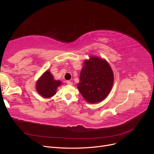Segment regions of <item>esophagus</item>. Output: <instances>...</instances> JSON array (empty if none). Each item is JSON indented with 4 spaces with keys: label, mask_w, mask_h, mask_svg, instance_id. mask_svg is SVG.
<instances>
[{
    "label": "esophagus",
    "mask_w": 154,
    "mask_h": 154,
    "mask_svg": "<svg viewBox=\"0 0 154 154\" xmlns=\"http://www.w3.org/2000/svg\"><path fill=\"white\" fill-rule=\"evenodd\" d=\"M67 84L69 85H72V82H70V81H67Z\"/></svg>",
    "instance_id": "obj_1"
}]
</instances>
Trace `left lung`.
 <instances>
[{"mask_svg":"<svg viewBox=\"0 0 154 154\" xmlns=\"http://www.w3.org/2000/svg\"><path fill=\"white\" fill-rule=\"evenodd\" d=\"M113 84V71L106 60L91 56L83 62L77 87L88 103L103 101L109 94Z\"/></svg>","mask_w":154,"mask_h":154,"instance_id":"obj_1","label":"left lung"}]
</instances>
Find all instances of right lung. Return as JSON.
<instances>
[{"instance_id": "1", "label": "right lung", "mask_w": 154, "mask_h": 154, "mask_svg": "<svg viewBox=\"0 0 154 154\" xmlns=\"http://www.w3.org/2000/svg\"><path fill=\"white\" fill-rule=\"evenodd\" d=\"M62 85V82L56 80L51 71L47 70L36 83V90L42 97L48 98L56 94L57 88Z\"/></svg>"}]
</instances>
